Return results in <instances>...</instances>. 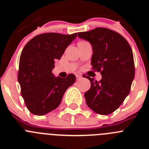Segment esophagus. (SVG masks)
<instances>
[{"instance_id":"obj_1","label":"esophagus","mask_w":149,"mask_h":149,"mask_svg":"<svg viewBox=\"0 0 149 149\" xmlns=\"http://www.w3.org/2000/svg\"><path fill=\"white\" fill-rule=\"evenodd\" d=\"M76 77H77V80H79V79H81V77H82V75H81V74H76Z\"/></svg>"}]
</instances>
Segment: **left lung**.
I'll return each mask as SVG.
<instances>
[{"instance_id":"1","label":"left lung","mask_w":149,"mask_h":149,"mask_svg":"<svg viewBox=\"0 0 149 149\" xmlns=\"http://www.w3.org/2000/svg\"><path fill=\"white\" fill-rule=\"evenodd\" d=\"M77 36L92 45L91 65L102 75L100 81L86 77L91 82L90 89L84 94L86 104L100 115L112 113L131 90L135 74L132 49L122 35L107 28L80 32Z\"/></svg>"}]
</instances>
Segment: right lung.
Listing matches in <instances>:
<instances>
[{
    "label": "right lung",
    "instance_id": "right-lung-1",
    "mask_svg": "<svg viewBox=\"0 0 149 149\" xmlns=\"http://www.w3.org/2000/svg\"><path fill=\"white\" fill-rule=\"evenodd\" d=\"M77 37L47 33L30 39L22 51L18 81L27 109L34 115L43 116L60 105L65 90L75 82L69 74L66 78L52 73L54 61L60 60L66 48Z\"/></svg>",
    "mask_w": 149,
    "mask_h": 149
}]
</instances>
